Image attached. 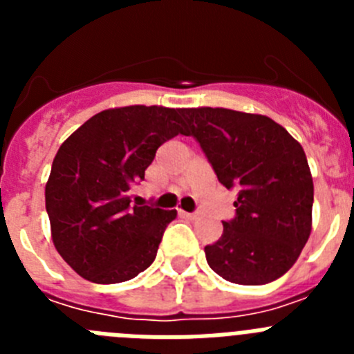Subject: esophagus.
<instances>
[{
    "mask_svg": "<svg viewBox=\"0 0 354 354\" xmlns=\"http://www.w3.org/2000/svg\"><path fill=\"white\" fill-rule=\"evenodd\" d=\"M180 214L186 216L187 220H196V218H198V212H184V211H180Z\"/></svg>",
    "mask_w": 354,
    "mask_h": 354,
    "instance_id": "esophagus-1",
    "label": "esophagus"
}]
</instances>
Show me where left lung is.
Returning <instances> with one entry per match:
<instances>
[{"instance_id": "left-lung-1", "label": "left lung", "mask_w": 354, "mask_h": 354, "mask_svg": "<svg viewBox=\"0 0 354 354\" xmlns=\"http://www.w3.org/2000/svg\"><path fill=\"white\" fill-rule=\"evenodd\" d=\"M216 177L237 193L236 216L205 246L214 273L241 286L270 283L292 268L312 228L314 183L303 147L264 115L180 109Z\"/></svg>"}]
</instances>
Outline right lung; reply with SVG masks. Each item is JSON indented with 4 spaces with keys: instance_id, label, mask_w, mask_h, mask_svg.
Segmentation results:
<instances>
[{
    "instance_id": "add662e5",
    "label": "right lung",
    "mask_w": 354,
    "mask_h": 354,
    "mask_svg": "<svg viewBox=\"0 0 354 354\" xmlns=\"http://www.w3.org/2000/svg\"><path fill=\"white\" fill-rule=\"evenodd\" d=\"M180 109L126 106L93 115L58 149L46 184L53 243L93 283L138 277L177 211L131 204L156 150L184 134Z\"/></svg>"
}]
</instances>
